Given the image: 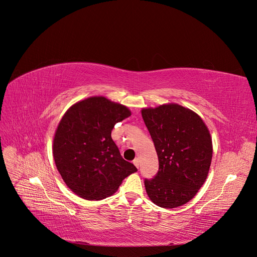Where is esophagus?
<instances>
[{"label": "esophagus", "instance_id": "obj_1", "mask_svg": "<svg viewBox=\"0 0 257 257\" xmlns=\"http://www.w3.org/2000/svg\"><path fill=\"white\" fill-rule=\"evenodd\" d=\"M133 164H134V166H136L137 168H139L140 167V159L139 158H136L133 160Z\"/></svg>", "mask_w": 257, "mask_h": 257}]
</instances>
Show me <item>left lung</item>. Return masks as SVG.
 Masks as SVG:
<instances>
[{
  "label": "left lung",
  "mask_w": 257,
  "mask_h": 257,
  "mask_svg": "<svg viewBox=\"0 0 257 257\" xmlns=\"http://www.w3.org/2000/svg\"><path fill=\"white\" fill-rule=\"evenodd\" d=\"M142 116L159 161L156 176L145 180L146 192L159 207L184 205L207 178L212 158L209 130L195 111L175 103L143 108Z\"/></svg>",
  "instance_id": "8db88e82"
}]
</instances>
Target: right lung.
Instances as JSON below:
<instances>
[{
    "label": "right lung",
    "mask_w": 257,
    "mask_h": 257,
    "mask_svg": "<svg viewBox=\"0 0 257 257\" xmlns=\"http://www.w3.org/2000/svg\"><path fill=\"white\" fill-rule=\"evenodd\" d=\"M130 115L128 107L101 96L79 101L63 114L54 136L53 157L74 194L90 201L105 199L138 171L111 139L114 125Z\"/></svg>",
    "instance_id": "1"
}]
</instances>
